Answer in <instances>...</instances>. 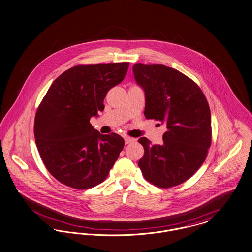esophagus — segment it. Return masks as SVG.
<instances>
[{"label":"esophagus","mask_w":252,"mask_h":252,"mask_svg":"<svg viewBox=\"0 0 252 252\" xmlns=\"http://www.w3.org/2000/svg\"><path fill=\"white\" fill-rule=\"evenodd\" d=\"M124 140H125V143L126 144H130V143H133L136 139L133 138V137H130V136H125L124 137Z\"/></svg>","instance_id":"esophagus-1"}]
</instances>
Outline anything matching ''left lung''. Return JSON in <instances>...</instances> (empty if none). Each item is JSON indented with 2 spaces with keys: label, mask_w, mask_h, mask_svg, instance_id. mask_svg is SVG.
Here are the masks:
<instances>
[{
  "label": "left lung",
  "mask_w": 252,
  "mask_h": 252,
  "mask_svg": "<svg viewBox=\"0 0 252 252\" xmlns=\"http://www.w3.org/2000/svg\"><path fill=\"white\" fill-rule=\"evenodd\" d=\"M133 71L145 94V118L167 128L160 145H153L146 137L138 139L144 148L138 166L156 186L181 185L201 167L211 144L207 100L198 85L175 68L136 64Z\"/></svg>",
  "instance_id": "left-lung-1"
}]
</instances>
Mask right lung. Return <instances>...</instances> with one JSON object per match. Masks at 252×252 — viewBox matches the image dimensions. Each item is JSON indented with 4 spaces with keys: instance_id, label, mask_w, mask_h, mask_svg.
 <instances>
[{
    "instance_id": "obj_1",
    "label": "right lung",
    "mask_w": 252,
    "mask_h": 252,
    "mask_svg": "<svg viewBox=\"0 0 252 252\" xmlns=\"http://www.w3.org/2000/svg\"><path fill=\"white\" fill-rule=\"evenodd\" d=\"M129 63L79 65L58 76L38 107L34 136L41 158L60 183L76 189L101 184L124 147L118 134H101L90 123L104 110L110 89Z\"/></svg>"
}]
</instances>
